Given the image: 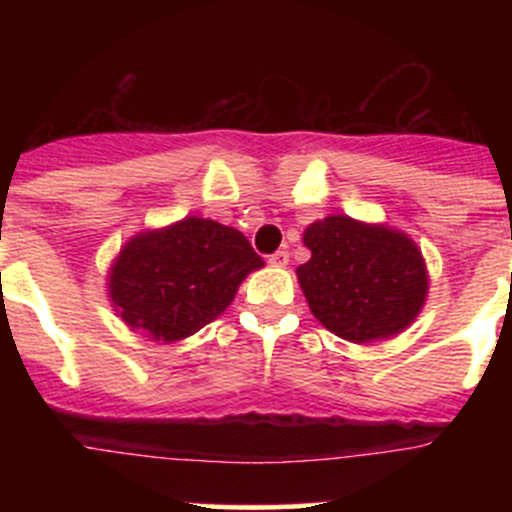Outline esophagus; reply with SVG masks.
<instances>
[{"label":"esophagus","mask_w":512,"mask_h":512,"mask_svg":"<svg viewBox=\"0 0 512 512\" xmlns=\"http://www.w3.org/2000/svg\"><path fill=\"white\" fill-rule=\"evenodd\" d=\"M287 262H289V252L287 250H277V252H272V255H270V265L272 267H287Z\"/></svg>","instance_id":"obj_1"}]
</instances>
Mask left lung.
Returning a JSON list of instances; mask_svg holds the SVG:
<instances>
[{
	"mask_svg": "<svg viewBox=\"0 0 512 512\" xmlns=\"http://www.w3.org/2000/svg\"><path fill=\"white\" fill-rule=\"evenodd\" d=\"M309 262L297 267L314 317L349 342L386 339L421 312L428 277L404 232L329 215L304 230Z\"/></svg>",
	"mask_w": 512,
	"mask_h": 512,
	"instance_id": "8db88e82",
	"label": "left lung"
}]
</instances>
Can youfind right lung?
<instances>
[{"instance_id":"obj_1","label":"right lung","mask_w":512,"mask_h":512,"mask_svg":"<svg viewBox=\"0 0 512 512\" xmlns=\"http://www.w3.org/2000/svg\"><path fill=\"white\" fill-rule=\"evenodd\" d=\"M262 257L235 227L185 218L133 237L111 267V299L131 329L158 342L190 337L225 312Z\"/></svg>"}]
</instances>
